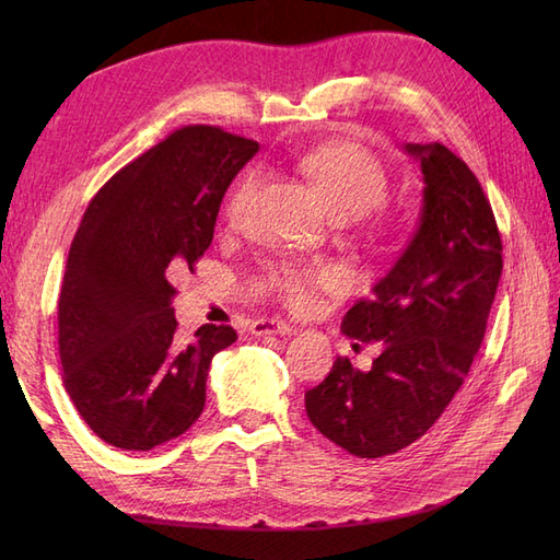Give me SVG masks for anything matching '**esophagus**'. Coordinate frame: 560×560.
<instances>
[{
	"label": "esophagus",
	"mask_w": 560,
	"mask_h": 560,
	"mask_svg": "<svg viewBox=\"0 0 560 560\" xmlns=\"http://www.w3.org/2000/svg\"><path fill=\"white\" fill-rule=\"evenodd\" d=\"M249 331L254 336H266V334H280V336H284V334H292L294 329H292V325H287V322H282V319L261 317V319H254L252 322Z\"/></svg>",
	"instance_id": "esophagus-1"
}]
</instances>
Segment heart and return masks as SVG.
Segmentation results:
<instances>
[{"instance_id":"b5f03b06","label":"heart","mask_w":560,"mask_h":560,"mask_svg":"<svg viewBox=\"0 0 560 560\" xmlns=\"http://www.w3.org/2000/svg\"><path fill=\"white\" fill-rule=\"evenodd\" d=\"M301 167L329 210L338 219H360L366 212L381 208L389 194V175L383 163L354 142L322 144L301 159ZM259 177L249 173L235 186L226 214L238 219L249 198L257 191ZM343 273L331 264L284 259L268 268L266 287L292 308H306L319 292L341 290Z\"/></svg>"}]
</instances>
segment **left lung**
Listing matches in <instances>:
<instances>
[{"mask_svg": "<svg viewBox=\"0 0 560 560\" xmlns=\"http://www.w3.org/2000/svg\"><path fill=\"white\" fill-rule=\"evenodd\" d=\"M420 163L422 210L393 268L343 317L354 341H378L369 371L336 358L306 393V413L358 457L393 455L444 413L481 348L502 276V241L479 179L444 144H406Z\"/></svg>", "mask_w": 560, "mask_h": 560, "instance_id": "1", "label": "left lung"}]
</instances>
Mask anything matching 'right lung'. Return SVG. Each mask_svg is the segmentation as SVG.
Instances as JSON below:
<instances>
[{
  "instance_id": "right-lung-1",
  "label": "right lung",
  "mask_w": 560,
  "mask_h": 560,
  "mask_svg": "<svg viewBox=\"0 0 560 560\" xmlns=\"http://www.w3.org/2000/svg\"><path fill=\"white\" fill-rule=\"evenodd\" d=\"M259 144L186 126L121 167L83 212L58 301L62 381L103 442L151 451L189 430L206 406L210 362L238 334L177 329L173 270H194L219 206Z\"/></svg>"
}]
</instances>
